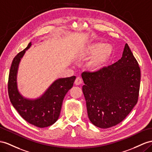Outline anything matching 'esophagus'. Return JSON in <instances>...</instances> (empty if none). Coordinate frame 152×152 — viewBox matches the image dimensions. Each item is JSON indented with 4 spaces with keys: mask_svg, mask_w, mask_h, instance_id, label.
<instances>
[{
    "mask_svg": "<svg viewBox=\"0 0 152 152\" xmlns=\"http://www.w3.org/2000/svg\"><path fill=\"white\" fill-rule=\"evenodd\" d=\"M75 83L76 85H80L81 83H82V80H81V78L80 76H77L76 77L75 81Z\"/></svg>",
    "mask_w": 152,
    "mask_h": 152,
    "instance_id": "34e87169",
    "label": "esophagus"
}]
</instances>
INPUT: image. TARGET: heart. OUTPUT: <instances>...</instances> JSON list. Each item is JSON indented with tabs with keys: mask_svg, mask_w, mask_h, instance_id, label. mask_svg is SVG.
<instances>
[{
	"mask_svg": "<svg viewBox=\"0 0 152 152\" xmlns=\"http://www.w3.org/2000/svg\"><path fill=\"white\" fill-rule=\"evenodd\" d=\"M113 53V48L110 44L95 42L88 45L84 50L85 56H94L89 62L92 70H99L109 61Z\"/></svg>",
	"mask_w": 152,
	"mask_h": 152,
	"instance_id": "heart-1",
	"label": "heart"
}]
</instances>
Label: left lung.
<instances>
[{"mask_svg":"<svg viewBox=\"0 0 152 152\" xmlns=\"http://www.w3.org/2000/svg\"><path fill=\"white\" fill-rule=\"evenodd\" d=\"M81 77L88 118L97 127L119 124L137 103L141 70L127 44L118 61L98 71L83 72Z\"/></svg>","mask_w":152,"mask_h":152,"instance_id":"8db88e82","label":"left lung"}]
</instances>
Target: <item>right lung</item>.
<instances>
[{"label":"right lung","instance_id":"1","mask_svg":"<svg viewBox=\"0 0 152 152\" xmlns=\"http://www.w3.org/2000/svg\"><path fill=\"white\" fill-rule=\"evenodd\" d=\"M31 42L13 58L11 65L7 88L11 103L27 122L39 128L52 125L58 120L65 94L71 89L76 77L60 78L51 85L41 98L29 100L19 94L17 86V73L19 62Z\"/></svg>","mask_w":152,"mask_h":152}]
</instances>
